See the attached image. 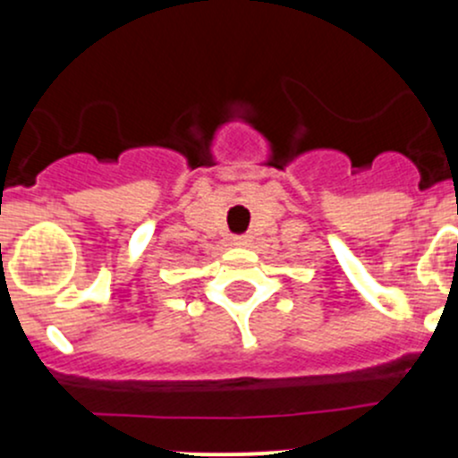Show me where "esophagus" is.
<instances>
[{
  "mask_svg": "<svg viewBox=\"0 0 458 458\" xmlns=\"http://www.w3.org/2000/svg\"><path fill=\"white\" fill-rule=\"evenodd\" d=\"M233 242L238 244V247H247V244H249V238H247V235H240V238H235Z\"/></svg>",
  "mask_w": 458,
  "mask_h": 458,
  "instance_id": "esophagus-1",
  "label": "esophagus"
}]
</instances>
